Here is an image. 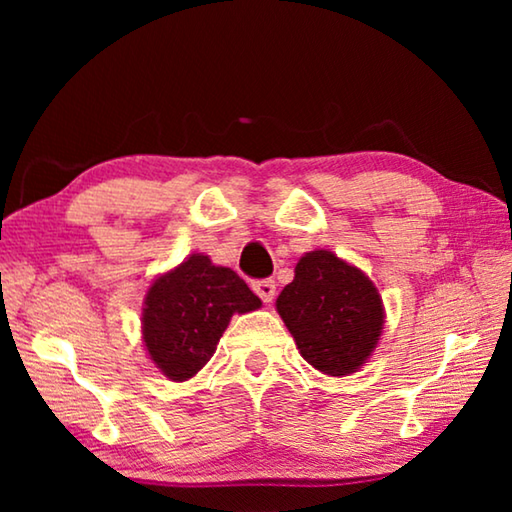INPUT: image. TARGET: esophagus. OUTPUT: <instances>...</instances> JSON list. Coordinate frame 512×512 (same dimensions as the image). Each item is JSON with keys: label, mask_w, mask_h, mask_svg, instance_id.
Listing matches in <instances>:
<instances>
[{"label": "esophagus", "mask_w": 512, "mask_h": 512, "mask_svg": "<svg viewBox=\"0 0 512 512\" xmlns=\"http://www.w3.org/2000/svg\"><path fill=\"white\" fill-rule=\"evenodd\" d=\"M253 291L264 302H271L275 298V282L273 280H255L253 282Z\"/></svg>", "instance_id": "obj_1"}]
</instances>
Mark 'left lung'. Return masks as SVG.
Segmentation results:
<instances>
[{
	"label": "left lung",
	"mask_w": 512,
	"mask_h": 512,
	"mask_svg": "<svg viewBox=\"0 0 512 512\" xmlns=\"http://www.w3.org/2000/svg\"><path fill=\"white\" fill-rule=\"evenodd\" d=\"M277 311L302 357L334 377L357 372L384 325V307L372 282L329 250L300 259L293 282L277 296Z\"/></svg>",
	"instance_id": "left-lung-1"
}]
</instances>
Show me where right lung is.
Returning a JSON list of instances; mask_svg holds the SVG:
<instances>
[{"mask_svg":"<svg viewBox=\"0 0 512 512\" xmlns=\"http://www.w3.org/2000/svg\"><path fill=\"white\" fill-rule=\"evenodd\" d=\"M262 307L248 284L207 255H192L146 293L142 334L149 357L173 381L194 377L212 359L232 314Z\"/></svg>","mask_w":512,"mask_h":512,"instance_id":"add662e5","label":"right lung"}]
</instances>
